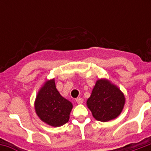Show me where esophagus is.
<instances>
[{
    "label": "esophagus",
    "mask_w": 151,
    "mask_h": 151,
    "mask_svg": "<svg viewBox=\"0 0 151 151\" xmlns=\"http://www.w3.org/2000/svg\"><path fill=\"white\" fill-rule=\"evenodd\" d=\"M76 102H77L78 104H82V103H83V99H82V98H78L76 99Z\"/></svg>",
    "instance_id": "1"
}]
</instances>
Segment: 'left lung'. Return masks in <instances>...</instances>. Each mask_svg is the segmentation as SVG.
Instances as JSON below:
<instances>
[{
  "label": "left lung",
  "instance_id": "left-lung-1",
  "mask_svg": "<svg viewBox=\"0 0 151 151\" xmlns=\"http://www.w3.org/2000/svg\"><path fill=\"white\" fill-rule=\"evenodd\" d=\"M124 102V96L120 89L108 80L101 79L96 82L86 104L96 120L106 122L120 115Z\"/></svg>",
  "mask_w": 151,
  "mask_h": 151
}]
</instances>
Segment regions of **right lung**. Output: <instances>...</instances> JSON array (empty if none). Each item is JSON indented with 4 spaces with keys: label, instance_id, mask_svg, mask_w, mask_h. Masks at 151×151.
Returning a JSON list of instances; mask_svg holds the SVG:
<instances>
[{
    "label": "right lung",
    "instance_id": "obj_1",
    "mask_svg": "<svg viewBox=\"0 0 151 151\" xmlns=\"http://www.w3.org/2000/svg\"><path fill=\"white\" fill-rule=\"evenodd\" d=\"M35 108L38 116L43 122L51 126L59 127L69 121L73 105L60 95L52 79L47 81L40 89Z\"/></svg>",
    "mask_w": 151,
    "mask_h": 151
}]
</instances>
